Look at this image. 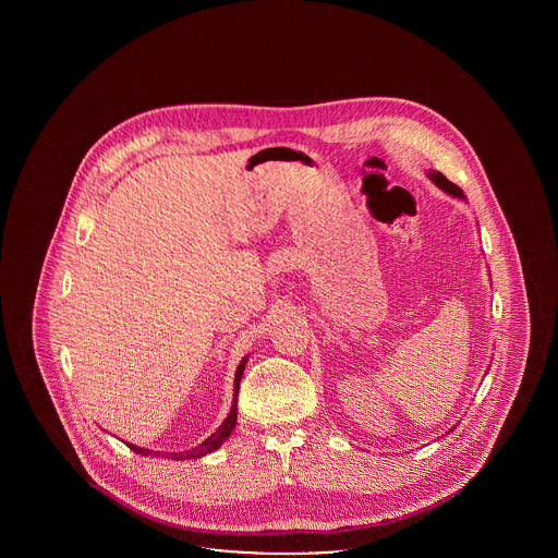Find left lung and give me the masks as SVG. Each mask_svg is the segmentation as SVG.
Wrapping results in <instances>:
<instances>
[{
    "instance_id": "1",
    "label": "left lung",
    "mask_w": 558,
    "mask_h": 558,
    "mask_svg": "<svg viewBox=\"0 0 558 558\" xmlns=\"http://www.w3.org/2000/svg\"><path fill=\"white\" fill-rule=\"evenodd\" d=\"M428 178L435 182V186L441 187L444 192H448L451 196H458V198H464V192H462L460 187L456 186V184H451L450 180H448L444 173H439V171H430V173H428Z\"/></svg>"
}]
</instances>
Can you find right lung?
<instances>
[{
    "mask_svg": "<svg viewBox=\"0 0 558 558\" xmlns=\"http://www.w3.org/2000/svg\"><path fill=\"white\" fill-rule=\"evenodd\" d=\"M244 366H246V357L240 362L239 371H236V378H234V403H232V410H230V414H228V418L219 425V428L213 433L211 437H207L201 446H196L194 450L190 451H180V453H167V458H171V460H187V458H201V456H205V453H211V451L217 450L228 437H230V433L234 430V426H236V396H239L240 389V378H242V372H244ZM130 448H132L135 453H142V456H148V453H153L150 450H144V448H137V446H132V444H128Z\"/></svg>",
    "mask_w": 558,
    "mask_h": 558,
    "instance_id": "add662e5",
    "label": "right lung"
}]
</instances>
